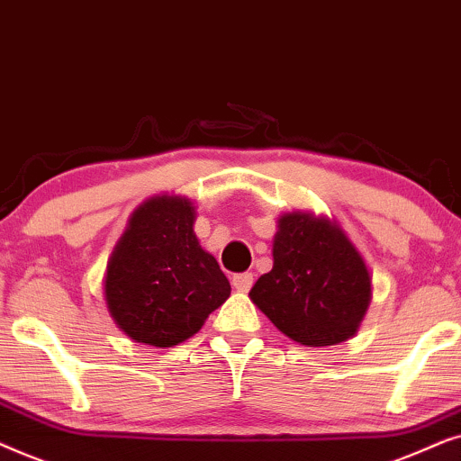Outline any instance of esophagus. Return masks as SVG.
I'll return each mask as SVG.
<instances>
[{"label":"esophagus","mask_w":461,"mask_h":461,"mask_svg":"<svg viewBox=\"0 0 461 461\" xmlns=\"http://www.w3.org/2000/svg\"><path fill=\"white\" fill-rule=\"evenodd\" d=\"M253 282H255L253 274H249V272H244V274H236L234 278H231V285H234L236 291H240V293H247V291H250V286H253Z\"/></svg>","instance_id":"esophagus-1"}]
</instances>
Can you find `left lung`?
I'll list each match as a JSON object with an SVG mask.
<instances>
[{
    "mask_svg": "<svg viewBox=\"0 0 461 461\" xmlns=\"http://www.w3.org/2000/svg\"><path fill=\"white\" fill-rule=\"evenodd\" d=\"M278 223L274 267L255 282L250 299L302 346L346 341L371 302V276L363 257L327 219L288 212Z\"/></svg>",
    "mask_w": 461,
    "mask_h": 461,
    "instance_id": "8db88e82",
    "label": "left lung"
}]
</instances>
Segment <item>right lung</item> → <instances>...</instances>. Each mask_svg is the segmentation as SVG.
<instances>
[{"instance_id": "add662e5", "label": "right lung", "mask_w": 461, "mask_h": 461, "mask_svg": "<svg viewBox=\"0 0 461 461\" xmlns=\"http://www.w3.org/2000/svg\"><path fill=\"white\" fill-rule=\"evenodd\" d=\"M185 198H151L132 214L107 266L105 297L131 339L170 348L198 333L230 297V280L194 234Z\"/></svg>"}]
</instances>
